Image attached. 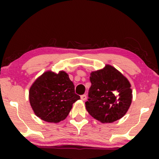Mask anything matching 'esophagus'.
I'll return each mask as SVG.
<instances>
[{"label": "esophagus", "mask_w": 159, "mask_h": 159, "mask_svg": "<svg viewBox=\"0 0 159 159\" xmlns=\"http://www.w3.org/2000/svg\"><path fill=\"white\" fill-rule=\"evenodd\" d=\"M80 97H81V99L82 100V101H85V100L87 99V95L85 94L82 95Z\"/></svg>", "instance_id": "obj_1"}]
</instances>
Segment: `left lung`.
Wrapping results in <instances>:
<instances>
[{
  "mask_svg": "<svg viewBox=\"0 0 159 159\" xmlns=\"http://www.w3.org/2000/svg\"><path fill=\"white\" fill-rule=\"evenodd\" d=\"M91 86L85 107L93 118L102 123L121 119L129 109L132 94L129 81L118 70L107 65L90 74Z\"/></svg>",
  "mask_w": 159,
  "mask_h": 159,
  "instance_id": "left-lung-1",
  "label": "left lung"
}]
</instances>
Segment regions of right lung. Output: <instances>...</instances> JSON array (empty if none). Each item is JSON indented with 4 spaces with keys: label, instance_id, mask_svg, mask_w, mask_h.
<instances>
[{
    "label": "right lung",
    "instance_id": "obj_1",
    "mask_svg": "<svg viewBox=\"0 0 159 159\" xmlns=\"http://www.w3.org/2000/svg\"><path fill=\"white\" fill-rule=\"evenodd\" d=\"M30 102L34 114L48 122L57 123L68 116L72 104L80 99L65 71H46L30 89Z\"/></svg>",
    "mask_w": 159,
    "mask_h": 159
}]
</instances>
